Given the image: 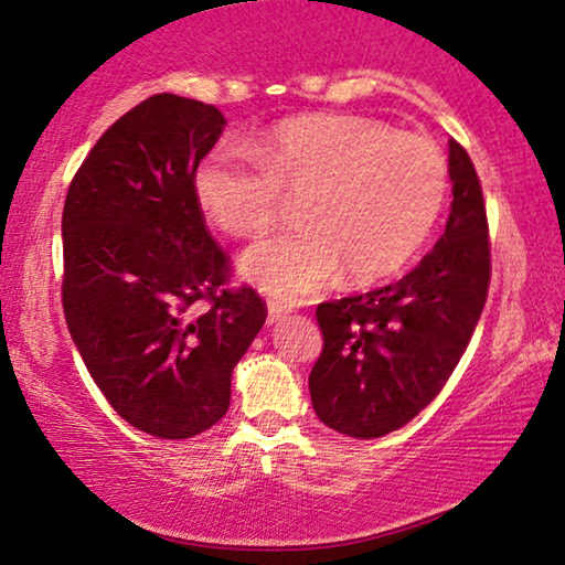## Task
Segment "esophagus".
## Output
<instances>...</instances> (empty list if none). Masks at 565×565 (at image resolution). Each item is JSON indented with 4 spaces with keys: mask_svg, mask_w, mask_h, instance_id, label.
Returning <instances> with one entry per match:
<instances>
[{
    "mask_svg": "<svg viewBox=\"0 0 565 565\" xmlns=\"http://www.w3.org/2000/svg\"><path fill=\"white\" fill-rule=\"evenodd\" d=\"M288 313H290V308L282 306V303H277V300H269V303H267V323L282 321Z\"/></svg>",
    "mask_w": 565,
    "mask_h": 565,
    "instance_id": "esophagus-1",
    "label": "esophagus"
}]
</instances>
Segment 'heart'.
<instances>
[{
	"mask_svg": "<svg viewBox=\"0 0 565 565\" xmlns=\"http://www.w3.org/2000/svg\"><path fill=\"white\" fill-rule=\"evenodd\" d=\"M242 151L203 157L192 190L228 236H259L300 200L303 226L252 246L246 280L282 300H306L344 273L350 285L396 275L443 213L447 161L429 138L396 134L362 115L277 122Z\"/></svg>",
	"mask_w": 565,
	"mask_h": 565,
	"instance_id": "heart-1",
	"label": "heart"
}]
</instances>
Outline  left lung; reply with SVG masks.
I'll return each mask as SVG.
<instances>
[{
    "mask_svg": "<svg viewBox=\"0 0 565 565\" xmlns=\"http://www.w3.org/2000/svg\"><path fill=\"white\" fill-rule=\"evenodd\" d=\"M445 234L398 282L321 303V358L308 375L313 412L339 435L373 439L427 408L466 352L491 277L489 223L473 161L450 141Z\"/></svg>",
    "mask_w": 565,
    "mask_h": 565,
    "instance_id": "1",
    "label": "left lung"
}]
</instances>
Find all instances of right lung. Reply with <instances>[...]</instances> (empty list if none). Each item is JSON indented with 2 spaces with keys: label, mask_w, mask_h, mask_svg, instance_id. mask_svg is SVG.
Segmentation results:
<instances>
[{
  "label": "right lung",
  "mask_w": 565,
  "mask_h": 565,
  "mask_svg": "<svg viewBox=\"0 0 565 565\" xmlns=\"http://www.w3.org/2000/svg\"><path fill=\"white\" fill-rule=\"evenodd\" d=\"M223 126L198 99H143L84 159L61 218L68 334L115 412L161 439L223 419L267 319L252 288L223 290L228 259L192 190Z\"/></svg>",
  "instance_id": "add662e5"
}]
</instances>
